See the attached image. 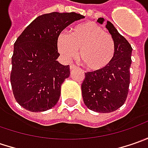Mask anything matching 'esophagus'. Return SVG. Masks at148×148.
Returning <instances> with one entry per match:
<instances>
[{
	"label": "esophagus",
	"instance_id": "esophagus-1",
	"mask_svg": "<svg viewBox=\"0 0 148 148\" xmlns=\"http://www.w3.org/2000/svg\"><path fill=\"white\" fill-rule=\"evenodd\" d=\"M75 67H76V65H74V64H71V65H70V69H71V70L74 69Z\"/></svg>",
	"mask_w": 148,
	"mask_h": 148
}]
</instances>
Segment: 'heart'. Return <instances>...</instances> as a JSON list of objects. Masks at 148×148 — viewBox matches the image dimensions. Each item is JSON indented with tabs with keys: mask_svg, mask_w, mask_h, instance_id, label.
I'll use <instances>...</instances> for the list:
<instances>
[{
	"mask_svg": "<svg viewBox=\"0 0 148 148\" xmlns=\"http://www.w3.org/2000/svg\"><path fill=\"white\" fill-rule=\"evenodd\" d=\"M58 49L66 60L75 58L80 50L79 58L90 71L103 70L110 64L115 53V44L111 35L95 22L79 25L70 35L60 34Z\"/></svg>",
	"mask_w": 148,
	"mask_h": 148,
	"instance_id": "heart-1",
	"label": "heart"
}]
</instances>
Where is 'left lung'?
I'll list each match as a JSON object with an SVG mask.
<instances>
[{"mask_svg":"<svg viewBox=\"0 0 148 148\" xmlns=\"http://www.w3.org/2000/svg\"><path fill=\"white\" fill-rule=\"evenodd\" d=\"M104 21V18L97 20L99 24ZM106 28L115 44L114 57L103 70L85 73L82 84L85 105L99 113H110L120 108L127 99L130 83L133 49L111 22L107 21Z\"/></svg>","mask_w":148,"mask_h":148,"instance_id":"8db88e82","label":"left lung"}]
</instances>
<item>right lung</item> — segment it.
<instances>
[{"instance_id":"obj_1","label":"right lung","mask_w":148,"mask_h":148,"mask_svg":"<svg viewBox=\"0 0 148 148\" xmlns=\"http://www.w3.org/2000/svg\"><path fill=\"white\" fill-rule=\"evenodd\" d=\"M85 16L52 12L37 17L16 39L11 58L10 83L15 100L27 110L46 111L58 101L69 65L57 61L58 38L64 29Z\"/></svg>"}]
</instances>
